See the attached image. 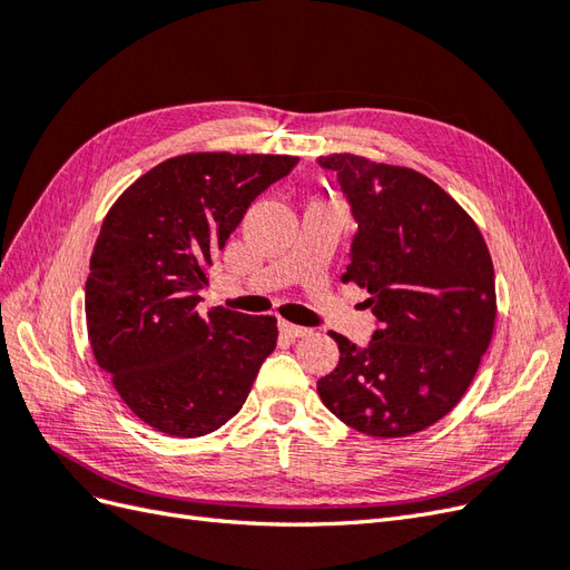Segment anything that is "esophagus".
Instances as JSON below:
<instances>
[{"mask_svg":"<svg viewBox=\"0 0 570 570\" xmlns=\"http://www.w3.org/2000/svg\"><path fill=\"white\" fill-rule=\"evenodd\" d=\"M278 327H281V333H283L285 337H289V340L306 337L308 333H312V331H308V327H302V325H295V323H287V321H281Z\"/></svg>","mask_w":570,"mask_h":570,"instance_id":"obj_1","label":"esophagus"}]
</instances>
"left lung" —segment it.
I'll use <instances>...</instances> for the list:
<instances>
[{"label":"left lung","instance_id":"left-lung-1","mask_svg":"<svg viewBox=\"0 0 570 570\" xmlns=\"http://www.w3.org/2000/svg\"><path fill=\"white\" fill-rule=\"evenodd\" d=\"M356 220L342 281L368 292L371 342L331 331L337 368L318 381L323 404L373 438L421 433L469 390L494 327V268L473 218L411 168L354 154L318 157Z\"/></svg>","mask_w":570,"mask_h":570}]
</instances>
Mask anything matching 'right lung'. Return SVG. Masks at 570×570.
<instances>
[{
    "mask_svg": "<svg viewBox=\"0 0 570 570\" xmlns=\"http://www.w3.org/2000/svg\"><path fill=\"white\" fill-rule=\"evenodd\" d=\"M278 154H183L137 178L109 209L85 283L99 368L137 419L202 438L243 409L275 350L273 316L202 312L206 268L252 202L295 168Z\"/></svg>",
    "mask_w": 570,
    "mask_h": 570,
    "instance_id": "obj_1",
    "label": "right lung"
}]
</instances>
